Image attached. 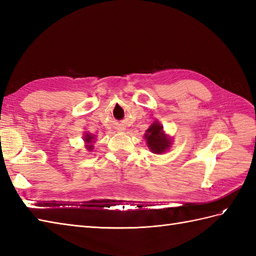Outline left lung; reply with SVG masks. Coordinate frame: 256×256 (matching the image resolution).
<instances>
[{"label":"left lung","mask_w":256,"mask_h":256,"mask_svg":"<svg viewBox=\"0 0 256 256\" xmlns=\"http://www.w3.org/2000/svg\"><path fill=\"white\" fill-rule=\"evenodd\" d=\"M144 138L146 140V143H148V148L154 154L165 153L172 145V140L164 133L162 125L157 121L146 130Z\"/></svg>","instance_id":"obj_1"}]
</instances>
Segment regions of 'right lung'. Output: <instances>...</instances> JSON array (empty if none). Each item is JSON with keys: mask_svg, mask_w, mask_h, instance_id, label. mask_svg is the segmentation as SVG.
<instances>
[{"mask_svg": "<svg viewBox=\"0 0 256 256\" xmlns=\"http://www.w3.org/2000/svg\"><path fill=\"white\" fill-rule=\"evenodd\" d=\"M84 142H86V150H92V148H94V146H92V142H94V135H92V134H89V133H86V135L84 136Z\"/></svg>", "mask_w": 256, "mask_h": 256, "instance_id": "obj_1", "label": "right lung"}]
</instances>
